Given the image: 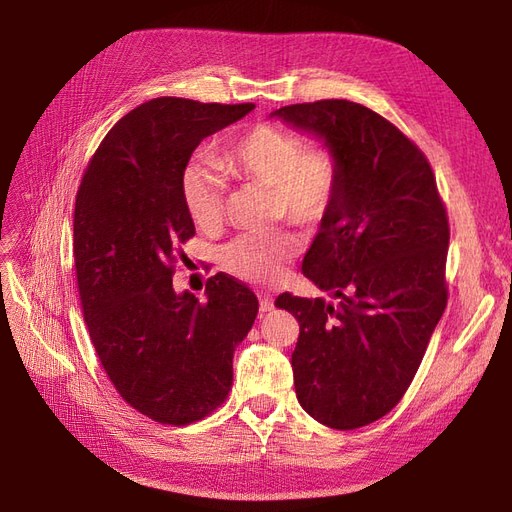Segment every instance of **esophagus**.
I'll return each mask as SVG.
<instances>
[{
  "label": "esophagus",
  "mask_w": 512,
  "mask_h": 512,
  "mask_svg": "<svg viewBox=\"0 0 512 512\" xmlns=\"http://www.w3.org/2000/svg\"><path fill=\"white\" fill-rule=\"evenodd\" d=\"M273 296L271 294H260V313H269L273 309Z\"/></svg>",
  "instance_id": "esophagus-1"
}]
</instances>
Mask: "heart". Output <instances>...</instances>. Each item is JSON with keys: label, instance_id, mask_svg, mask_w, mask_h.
Wrapping results in <instances>:
<instances>
[{"label": "heart", "instance_id": "obj_1", "mask_svg": "<svg viewBox=\"0 0 512 512\" xmlns=\"http://www.w3.org/2000/svg\"><path fill=\"white\" fill-rule=\"evenodd\" d=\"M220 167L237 182L269 186L273 207L303 228L320 226L339 199L343 169L326 146H307L296 133L256 125L237 135L220 154ZM228 182L220 169L197 158L182 173V201L199 228H214L224 214ZM301 252V239L288 228L243 233L220 250L222 267L250 284H264L284 273Z\"/></svg>", "mask_w": 512, "mask_h": 512}]
</instances>
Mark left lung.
<instances>
[{
  "label": "left lung",
  "instance_id": "8db88e82",
  "mask_svg": "<svg viewBox=\"0 0 512 512\" xmlns=\"http://www.w3.org/2000/svg\"><path fill=\"white\" fill-rule=\"evenodd\" d=\"M273 116L320 135L339 156V199L303 260V275L339 298L284 292L301 334L292 354L301 407L334 430L390 413L424 360L447 307L449 218L426 154L360 103L322 99Z\"/></svg>",
  "mask_w": 512,
  "mask_h": 512
}]
</instances>
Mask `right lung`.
<instances>
[{
    "instance_id": "add662e5",
    "label": "right lung",
    "mask_w": 512,
    "mask_h": 512,
    "mask_svg": "<svg viewBox=\"0 0 512 512\" xmlns=\"http://www.w3.org/2000/svg\"><path fill=\"white\" fill-rule=\"evenodd\" d=\"M254 103L161 97L103 137L76 195L74 260L84 322L105 375L142 415L188 426L214 413L233 385L235 347L256 320V294L226 273L207 301L175 294V262L195 237L182 201L192 152Z\"/></svg>"
}]
</instances>
